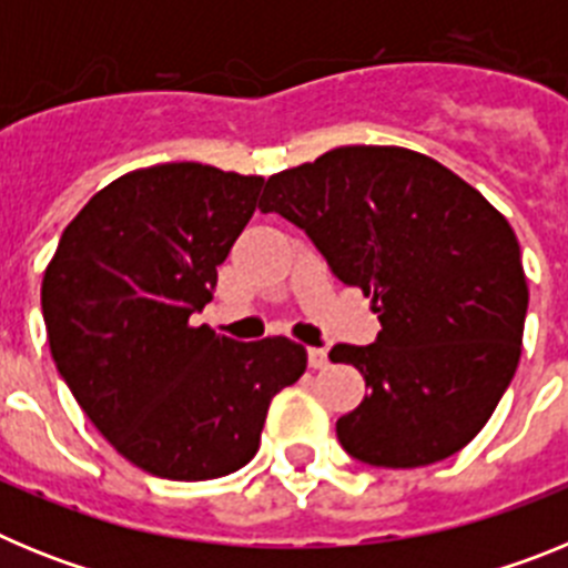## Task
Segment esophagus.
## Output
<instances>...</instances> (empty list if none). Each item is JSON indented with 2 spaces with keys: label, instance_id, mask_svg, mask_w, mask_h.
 <instances>
[{
  "label": "esophagus",
  "instance_id": "esophagus-1",
  "mask_svg": "<svg viewBox=\"0 0 568 568\" xmlns=\"http://www.w3.org/2000/svg\"><path fill=\"white\" fill-rule=\"evenodd\" d=\"M307 358H310V366H313V369H324V366L329 364L327 349H321V346H310Z\"/></svg>",
  "mask_w": 568,
  "mask_h": 568
}]
</instances>
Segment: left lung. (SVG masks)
Wrapping results in <instances>:
<instances>
[{"label": "left lung", "instance_id": "1", "mask_svg": "<svg viewBox=\"0 0 568 568\" xmlns=\"http://www.w3.org/2000/svg\"><path fill=\"white\" fill-rule=\"evenodd\" d=\"M261 213L310 235L373 298L375 344H335L369 395L335 433L355 460L438 464L491 418L518 369L529 307L520 244L478 190L406 148L353 144L270 175Z\"/></svg>", "mask_w": 568, "mask_h": 568}]
</instances>
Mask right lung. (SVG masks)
I'll list each match as a JSON object with an SVG mask.
<instances>
[{"mask_svg": "<svg viewBox=\"0 0 568 568\" xmlns=\"http://www.w3.org/2000/svg\"><path fill=\"white\" fill-rule=\"evenodd\" d=\"M261 184L199 162L124 173L79 210L44 270L59 375L115 453L155 478L250 464L273 395L307 369V349L284 335L244 344L190 324Z\"/></svg>", "mask_w": 568, "mask_h": 568, "instance_id": "right-lung-1", "label": "right lung"}]
</instances>
